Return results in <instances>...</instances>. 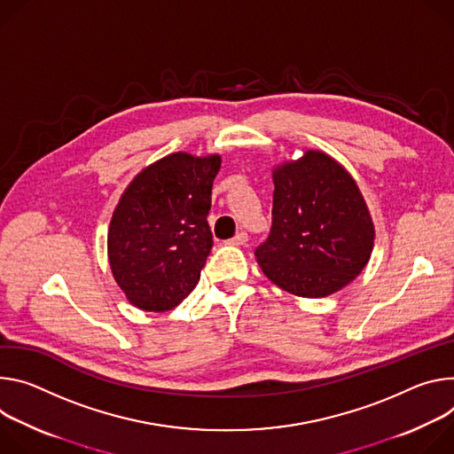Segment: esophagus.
<instances>
[{"instance_id":"34e87169","label":"esophagus","mask_w":454,"mask_h":454,"mask_svg":"<svg viewBox=\"0 0 454 454\" xmlns=\"http://www.w3.org/2000/svg\"><path fill=\"white\" fill-rule=\"evenodd\" d=\"M247 239H248V234L241 231V232H238L232 239H229L227 243H229V245H245V243H247Z\"/></svg>"}]
</instances>
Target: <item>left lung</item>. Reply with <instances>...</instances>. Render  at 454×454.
Returning a JSON list of instances; mask_svg holds the SVG:
<instances>
[{
    "instance_id": "8db88e82",
    "label": "left lung",
    "mask_w": 454,
    "mask_h": 454,
    "mask_svg": "<svg viewBox=\"0 0 454 454\" xmlns=\"http://www.w3.org/2000/svg\"><path fill=\"white\" fill-rule=\"evenodd\" d=\"M272 180V227L254 253L263 274L301 297H325L354 281L375 238L356 180L323 151L278 166Z\"/></svg>"
}]
</instances>
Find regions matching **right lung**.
<instances>
[{
  "label": "right lung",
  "mask_w": 454,
  "mask_h": 454,
  "mask_svg": "<svg viewBox=\"0 0 454 454\" xmlns=\"http://www.w3.org/2000/svg\"><path fill=\"white\" fill-rule=\"evenodd\" d=\"M220 155L171 153L122 192L108 229L114 278L129 303L166 312L192 292L213 248L207 223Z\"/></svg>",
  "instance_id": "obj_1"
}]
</instances>
